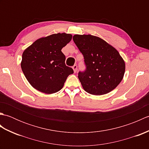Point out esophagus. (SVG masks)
I'll return each mask as SVG.
<instances>
[{
	"mask_svg": "<svg viewBox=\"0 0 149 149\" xmlns=\"http://www.w3.org/2000/svg\"><path fill=\"white\" fill-rule=\"evenodd\" d=\"M72 68L74 70V73H76L77 70V66L76 65H75L72 66Z\"/></svg>",
	"mask_w": 149,
	"mask_h": 149,
	"instance_id": "obj_1",
	"label": "esophagus"
}]
</instances>
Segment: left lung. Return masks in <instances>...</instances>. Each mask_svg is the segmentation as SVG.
<instances>
[{
    "mask_svg": "<svg viewBox=\"0 0 149 149\" xmlns=\"http://www.w3.org/2000/svg\"><path fill=\"white\" fill-rule=\"evenodd\" d=\"M75 45L83 54L86 69L78 78L83 89L94 95L113 90L122 81L125 70L124 60L114 47L91 34H75Z\"/></svg>",
    "mask_w": 149,
    "mask_h": 149,
    "instance_id": "8db88e82",
    "label": "left lung"
}]
</instances>
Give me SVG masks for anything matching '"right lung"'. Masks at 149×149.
I'll return each mask as SVG.
<instances>
[{
	"mask_svg": "<svg viewBox=\"0 0 149 149\" xmlns=\"http://www.w3.org/2000/svg\"><path fill=\"white\" fill-rule=\"evenodd\" d=\"M70 34L57 33L36 40L22 54L21 68L30 84L42 93L58 92L69 75L74 73L65 65L63 47L70 42Z\"/></svg>",
	"mask_w": 149,
	"mask_h": 149,
	"instance_id": "obj_1",
	"label": "right lung"
}]
</instances>
